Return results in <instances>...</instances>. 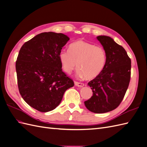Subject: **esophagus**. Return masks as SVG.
I'll return each mask as SVG.
<instances>
[{
	"instance_id": "obj_1",
	"label": "esophagus",
	"mask_w": 147,
	"mask_h": 147,
	"mask_svg": "<svg viewBox=\"0 0 147 147\" xmlns=\"http://www.w3.org/2000/svg\"><path fill=\"white\" fill-rule=\"evenodd\" d=\"M75 83V85L77 86H78V87H83L84 86V83H80V82H74Z\"/></svg>"
}]
</instances>
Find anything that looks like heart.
<instances>
[{
  "mask_svg": "<svg viewBox=\"0 0 147 147\" xmlns=\"http://www.w3.org/2000/svg\"><path fill=\"white\" fill-rule=\"evenodd\" d=\"M59 58L66 73L70 74L77 65L79 77L93 79L102 72L106 62L103 47L83 40L71 43L69 50H61Z\"/></svg>",
  "mask_w": 147,
  "mask_h": 147,
  "instance_id": "1",
  "label": "heart"
}]
</instances>
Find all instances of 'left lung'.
I'll return each mask as SVG.
<instances>
[{"label":"left lung","instance_id":"left-lung-1","mask_svg":"<svg viewBox=\"0 0 147 147\" xmlns=\"http://www.w3.org/2000/svg\"><path fill=\"white\" fill-rule=\"evenodd\" d=\"M97 39L105 51L106 62L102 72L88 83L93 93L84 105L93 113H103L117 108L123 100L131 79V61L113 38L100 35Z\"/></svg>","mask_w":147,"mask_h":147}]
</instances>
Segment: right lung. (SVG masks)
<instances>
[{
	"label": "right lung",
	"mask_w": 147,
	"mask_h": 147,
	"mask_svg": "<svg viewBox=\"0 0 147 147\" xmlns=\"http://www.w3.org/2000/svg\"><path fill=\"white\" fill-rule=\"evenodd\" d=\"M69 40L67 35L53 32L37 35L21 47L16 61L21 96L32 108L50 112L59 105L74 81L63 72L59 58Z\"/></svg>",
	"instance_id": "right-lung-1"
}]
</instances>
